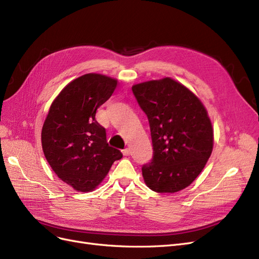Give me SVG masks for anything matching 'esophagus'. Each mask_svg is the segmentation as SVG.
<instances>
[{"label":"esophagus","mask_w":259,"mask_h":259,"mask_svg":"<svg viewBox=\"0 0 259 259\" xmlns=\"http://www.w3.org/2000/svg\"><path fill=\"white\" fill-rule=\"evenodd\" d=\"M122 153H123V155H128L131 153V150L128 148H125L124 150H122Z\"/></svg>","instance_id":"esophagus-1"}]
</instances>
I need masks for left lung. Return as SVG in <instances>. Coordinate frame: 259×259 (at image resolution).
Here are the masks:
<instances>
[{"label":"left lung","mask_w":259,"mask_h":259,"mask_svg":"<svg viewBox=\"0 0 259 259\" xmlns=\"http://www.w3.org/2000/svg\"><path fill=\"white\" fill-rule=\"evenodd\" d=\"M150 125L153 159L143 166L148 188L174 193L190 186L213 151L214 130L206 108L184 84L163 77L132 86Z\"/></svg>","instance_id":"obj_1"}]
</instances>
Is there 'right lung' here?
Listing matches in <instances>:
<instances>
[{"mask_svg": "<svg viewBox=\"0 0 259 259\" xmlns=\"http://www.w3.org/2000/svg\"><path fill=\"white\" fill-rule=\"evenodd\" d=\"M116 85V79L100 73L76 77L53 100L44 121L45 158L58 178L79 192L95 190L123 156L108 145L106 130L95 119Z\"/></svg>", "mask_w": 259, "mask_h": 259, "instance_id": "right-lung-1", "label": "right lung"}]
</instances>
